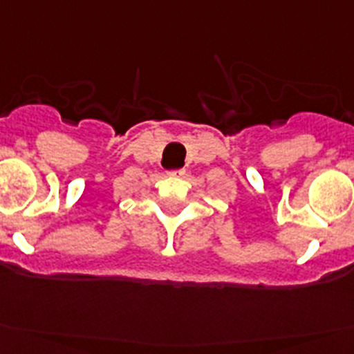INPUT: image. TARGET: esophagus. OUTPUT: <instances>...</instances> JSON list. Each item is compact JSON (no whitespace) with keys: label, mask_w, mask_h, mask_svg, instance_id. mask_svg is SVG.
Returning <instances> with one entry per match:
<instances>
[{"label":"esophagus","mask_w":354,"mask_h":354,"mask_svg":"<svg viewBox=\"0 0 354 354\" xmlns=\"http://www.w3.org/2000/svg\"><path fill=\"white\" fill-rule=\"evenodd\" d=\"M168 175H170V177H180V175H184V170H171L168 171Z\"/></svg>","instance_id":"34e87169"}]
</instances>
